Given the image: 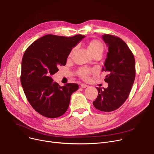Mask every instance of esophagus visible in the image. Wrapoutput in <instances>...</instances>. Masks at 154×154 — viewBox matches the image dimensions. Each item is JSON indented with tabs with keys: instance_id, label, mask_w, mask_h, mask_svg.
I'll return each instance as SVG.
<instances>
[{
	"instance_id": "34e87169",
	"label": "esophagus",
	"mask_w": 154,
	"mask_h": 154,
	"mask_svg": "<svg viewBox=\"0 0 154 154\" xmlns=\"http://www.w3.org/2000/svg\"><path fill=\"white\" fill-rule=\"evenodd\" d=\"M87 86L88 85L85 84H80V87H81L82 88H86Z\"/></svg>"
}]
</instances>
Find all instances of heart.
<instances>
[{
  "label": "heart",
  "instance_id": "obj_1",
  "mask_svg": "<svg viewBox=\"0 0 154 154\" xmlns=\"http://www.w3.org/2000/svg\"><path fill=\"white\" fill-rule=\"evenodd\" d=\"M88 49L93 55L97 52H102L103 51V45L99 40H94L88 45ZM93 72V70L88 68H81L78 70L79 75L83 79H88L89 75Z\"/></svg>",
  "mask_w": 154,
  "mask_h": 154
}]
</instances>
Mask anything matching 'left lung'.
<instances>
[{"label":"left lung","instance_id":"8db88e82","mask_svg":"<svg viewBox=\"0 0 154 154\" xmlns=\"http://www.w3.org/2000/svg\"><path fill=\"white\" fill-rule=\"evenodd\" d=\"M102 38L109 47L102 69V72H108L104 79L108 87H96L98 96L93 105L100 111L111 112L122 106L131 92L135 77V59L122 39L110 34L103 35Z\"/></svg>","mask_w":154,"mask_h":154}]
</instances>
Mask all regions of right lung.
<instances>
[{
    "instance_id": "1",
    "label": "right lung",
    "mask_w": 154,
    "mask_h": 154,
    "mask_svg": "<svg viewBox=\"0 0 154 154\" xmlns=\"http://www.w3.org/2000/svg\"><path fill=\"white\" fill-rule=\"evenodd\" d=\"M84 37L81 34L69 37L48 34L36 40L24 52L21 84L31 106L40 115L54 119L67 111L71 95L79 85L67 83L61 87L53 82L51 75L66 66L72 48Z\"/></svg>"
}]
</instances>
